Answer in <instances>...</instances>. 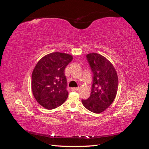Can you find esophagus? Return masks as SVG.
Segmentation results:
<instances>
[{"label": "esophagus", "instance_id": "1", "mask_svg": "<svg viewBox=\"0 0 149 149\" xmlns=\"http://www.w3.org/2000/svg\"><path fill=\"white\" fill-rule=\"evenodd\" d=\"M79 89V88H72L71 90L72 91H78Z\"/></svg>", "mask_w": 149, "mask_h": 149}]
</instances>
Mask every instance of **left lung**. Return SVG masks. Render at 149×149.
Wrapping results in <instances>:
<instances>
[{
    "instance_id": "obj_1",
    "label": "left lung",
    "mask_w": 149,
    "mask_h": 149,
    "mask_svg": "<svg viewBox=\"0 0 149 149\" xmlns=\"http://www.w3.org/2000/svg\"><path fill=\"white\" fill-rule=\"evenodd\" d=\"M86 58L93 72V84L90 96L81 101L87 109L99 114L114 101L118 89V76L111 63L100 54L89 53Z\"/></svg>"
}]
</instances>
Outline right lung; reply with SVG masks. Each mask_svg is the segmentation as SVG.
I'll list each match as a JSON object with an SVG mask.
<instances>
[{
  "label": "right lung",
  "mask_w": 149,
  "mask_h": 149,
  "mask_svg": "<svg viewBox=\"0 0 149 149\" xmlns=\"http://www.w3.org/2000/svg\"><path fill=\"white\" fill-rule=\"evenodd\" d=\"M73 56L65 53L54 52L41 58L31 75V89L40 105L53 109L63 104L68 96L65 74L66 66Z\"/></svg>",
  "instance_id": "1"
}]
</instances>
